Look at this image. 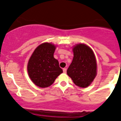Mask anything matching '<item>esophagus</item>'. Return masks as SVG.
Segmentation results:
<instances>
[{"label": "esophagus", "mask_w": 121, "mask_h": 121, "mask_svg": "<svg viewBox=\"0 0 121 121\" xmlns=\"http://www.w3.org/2000/svg\"><path fill=\"white\" fill-rule=\"evenodd\" d=\"M63 72H64V73H66V68L63 69Z\"/></svg>", "instance_id": "esophagus-1"}]
</instances>
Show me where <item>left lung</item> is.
Listing matches in <instances>:
<instances>
[{"instance_id": "left-lung-1", "label": "left lung", "mask_w": 121, "mask_h": 121, "mask_svg": "<svg viewBox=\"0 0 121 121\" xmlns=\"http://www.w3.org/2000/svg\"><path fill=\"white\" fill-rule=\"evenodd\" d=\"M73 57L67 74L76 86L86 88L91 84L97 75V64L90 47L78 44L73 48Z\"/></svg>"}]
</instances>
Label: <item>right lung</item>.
Here are the masks:
<instances>
[{"instance_id":"obj_1","label":"right lung","mask_w":121,"mask_h":121,"mask_svg":"<svg viewBox=\"0 0 121 121\" xmlns=\"http://www.w3.org/2000/svg\"><path fill=\"white\" fill-rule=\"evenodd\" d=\"M55 49L54 44L44 43L34 50L28 60V75L34 84L39 87L50 86L63 72L58 60L53 56Z\"/></svg>"}]
</instances>
